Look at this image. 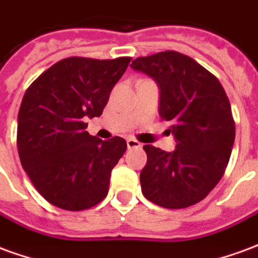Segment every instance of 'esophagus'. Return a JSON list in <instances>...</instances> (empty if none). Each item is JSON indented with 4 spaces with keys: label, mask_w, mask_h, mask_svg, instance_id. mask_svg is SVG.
Listing matches in <instances>:
<instances>
[{
    "label": "esophagus",
    "mask_w": 258,
    "mask_h": 258,
    "mask_svg": "<svg viewBox=\"0 0 258 258\" xmlns=\"http://www.w3.org/2000/svg\"><path fill=\"white\" fill-rule=\"evenodd\" d=\"M141 146H142V144H141V142H138L137 140H134V138H127V148H128V149L141 148Z\"/></svg>",
    "instance_id": "obj_1"
}]
</instances>
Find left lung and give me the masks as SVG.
Masks as SVG:
<instances>
[{
	"label": "left lung",
	"instance_id": "obj_1",
	"mask_svg": "<svg viewBox=\"0 0 258 258\" xmlns=\"http://www.w3.org/2000/svg\"><path fill=\"white\" fill-rule=\"evenodd\" d=\"M131 69L159 87V114L171 121L173 152L145 145L141 171L146 199L166 209H184L205 199L229 162L235 123L221 83L196 60L175 51L141 56Z\"/></svg>",
	"mask_w": 258,
	"mask_h": 258
}]
</instances>
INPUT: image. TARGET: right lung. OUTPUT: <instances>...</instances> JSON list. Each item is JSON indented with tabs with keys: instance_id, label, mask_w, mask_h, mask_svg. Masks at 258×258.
<instances>
[{
	"instance_id": "add662e5",
	"label": "right lung",
	"mask_w": 258,
	"mask_h": 258,
	"mask_svg": "<svg viewBox=\"0 0 258 258\" xmlns=\"http://www.w3.org/2000/svg\"><path fill=\"white\" fill-rule=\"evenodd\" d=\"M130 60L62 59L26 91L18 114L20 163L51 205L85 210L107 195L112 170L127 142L90 135L85 121L101 116Z\"/></svg>"
}]
</instances>
